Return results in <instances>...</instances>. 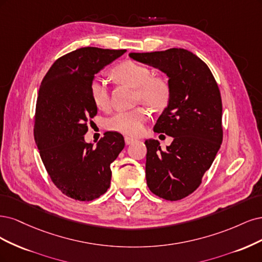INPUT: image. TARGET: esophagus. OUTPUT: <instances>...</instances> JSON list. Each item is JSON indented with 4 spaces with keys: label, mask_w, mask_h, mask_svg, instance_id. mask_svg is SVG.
I'll list each match as a JSON object with an SVG mask.
<instances>
[{
    "label": "esophagus",
    "mask_w": 262,
    "mask_h": 262,
    "mask_svg": "<svg viewBox=\"0 0 262 262\" xmlns=\"http://www.w3.org/2000/svg\"><path fill=\"white\" fill-rule=\"evenodd\" d=\"M135 141H136V139L130 138V137H125V143H126V145H132V143H134Z\"/></svg>",
    "instance_id": "34e87169"
}]
</instances>
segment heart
<instances>
[{"label": "heart", "instance_id": "b5f03b06", "mask_svg": "<svg viewBox=\"0 0 262 262\" xmlns=\"http://www.w3.org/2000/svg\"><path fill=\"white\" fill-rule=\"evenodd\" d=\"M114 81L135 88V100L154 110L166 106L171 96V88L165 78L152 76V72L146 65L134 61H125L117 64L110 72ZM90 97L94 104L101 110L110 105V92L105 83L95 79L90 83ZM148 112L143 107L132 111L114 114L106 123L110 130L121 133L127 136H138L145 127Z\"/></svg>", "mask_w": 262, "mask_h": 262}]
</instances>
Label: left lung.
Returning a JSON list of instances; mask_svg holds the SVG:
<instances>
[{"instance_id": "obj_1", "label": "left lung", "mask_w": 262, "mask_h": 262, "mask_svg": "<svg viewBox=\"0 0 262 262\" xmlns=\"http://www.w3.org/2000/svg\"><path fill=\"white\" fill-rule=\"evenodd\" d=\"M168 77L171 96L154 130L173 137L166 149L155 139L147 147L149 189L165 200H181L195 191L221 147L222 100L207 64L185 49L129 53Z\"/></svg>"}]
</instances>
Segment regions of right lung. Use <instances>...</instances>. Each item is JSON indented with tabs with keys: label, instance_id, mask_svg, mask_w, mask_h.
<instances>
[{
	"label": "right lung",
	"instance_id": "add662e5",
	"mask_svg": "<svg viewBox=\"0 0 262 262\" xmlns=\"http://www.w3.org/2000/svg\"><path fill=\"white\" fill-rule=\"evenodd\" d=\"M126 50L80 48L53 63L42 80L36 105L35 140L48 174L64 195L99 198L111 184V163L125 146L120 133L106 132L94 147L85 141L87 122L98 108L90 83Z\"/></svg>",
	"mask_w": 262,
	"mask_h": 262
}]
</instances>
